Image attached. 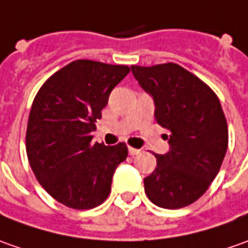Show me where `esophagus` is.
Returning <instances> with one entry per match:
<instances>
[{"mask_svg":"<svg viewBox=\"0 0 248 248\" xmlns=\"http://www.w3.org/2000/svg\"><path fill=\"white\" fill-rule=\"evenodd\" d=\"M140 152H141L140 149H136V148H131V146H129V155H130V156H136V155H138Z\"/></svg>","mask_w":248,"mask_h":248,"instance_id":"34e87169","label":"esophagus"}]
</instances>
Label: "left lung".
Instances as JSON below:
<instances>
[{
  "instance_id": "1",
  "label": "left lung",
  "mask_w": 248,
  "mask_h": 248,
  "mask_svg": "<svg viewBox=\"0 0 248 248\" xmlns=\"http://www.w3.org/2000/svg\"><path fill=\"white\" fill-rule=\"evenodd\" d=\"M153 97L156 122L170 131V151L155 155L157 166L144 179L148 198L160 208L179 209L203 195L228 148V124L217 95L185 67L168 62L131 66Z\"/></svg>"
}]
</instances>
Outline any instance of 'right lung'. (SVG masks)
<instances>
[{"label":"right lung","instance_id":"right-lung-1","mask_svg":"<svg viewBox=\"0 0 248 248\" xmlns=\"http://www.w3.org/2000/svg\"><path fill=\"white\" fill-rule=\"evenodd\" d=\"M130 72L126 65L77 60L55 72L40 87L27 124V156L36 179L65 206H99L111 191L127 146L92 142L96 119L111 91Z\"/></svg>","mask_w":248,"mask_h":248}]
</instances>
